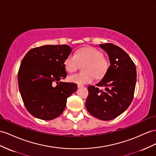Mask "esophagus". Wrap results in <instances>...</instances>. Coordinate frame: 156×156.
<instances>
[{
  "instance_id": "34e87169",
  "label": "esophagus",
  "mask_w": 156,
  "mask_h": 156,
  "mask_svg": "<svg viewBox=\"0 0 156 156\" xmlns=\"http://www.w3.org/2000/svg\"><path fill=\"white\" fill-rule=\"evenodd\" d=\"M83 87V85H78V88H81V87Z\"/></svg>"
}]
</instances>
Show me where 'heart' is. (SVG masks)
Returning a JSON list of instances; mask_svg holds the SVG:
<instances>
[{
	"mask_svg": "<svg viewBox=\"0 0 156 156\" xmlns=\"http://www.w3.org/2000/svg\"><path fill=\"white\" fill-rule=\"evenodd\" d=\"M80 65H83L82 70L84 73L70 76L69 80L79 85L90 83L93 82L94 76L102 78L109 67V62L101 51L94 47H86L78 50L76 54L70 53L64 62L65 69L70 73H74Z\"/></svg>",
	"mask_w": 156,
	"mask_h": 156,
	"instance_id": "obj_1",
	"label": "heart"
}]
</instances>
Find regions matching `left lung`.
<instances>
[{"label":"left lung","instance_id":"1","mask_svg":"<svg viewBox=\"0 0 156 156\" xmlns=\"http://www.w3.org/2000/svg\"><path fill=\"white\" fill-rule=\"evenodd\" d=\"M107 53L110 66L96 86L87 87L89 91L86 107L88 112L103 121H110L125 111L133 101L136 82V70L126 52L112 43L99 45Z\"/></svg>","mask_w":156,"mask_h":156}]
</instances>
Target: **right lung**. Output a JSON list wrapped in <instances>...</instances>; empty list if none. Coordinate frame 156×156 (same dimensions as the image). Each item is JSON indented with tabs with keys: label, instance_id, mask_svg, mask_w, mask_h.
<instances>
[{
	"label": "right lung",
	"instance_id": "add662e5",
	"mask_svg": "<svg viewBox=\"0 0 156 156\" xmlns=\"http://www.w3.org/2000/svg\"><path fill=\"white\" fill-rule=\"evenodd\" d=\"M67 45H46L30 49L18 74L19 90L26 109L34 117L49 121L61 115L66 99L78 89L66 77L64 62L71 53Z\"/></svg>",
	"mask_w": 156,
	"mask_h": 156
}]
</instances>
